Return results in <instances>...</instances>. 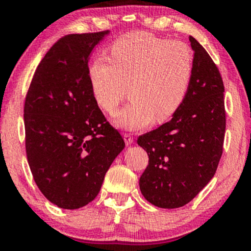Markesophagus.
I'll return each instance as SVG.
<instances>
[{
    "mask_svg": "<svg viewBox=\"0 0 251 251\" xmlns=\"http://www.w3.org/2000/svg\"><path fill=\"white\" fill-rule=\"evenodd\" d=\"M124 140H125L126 145H131V144L133 143V137L129 133H125L124 134Z\"/></svg>",
    "mask_w": 251,
    "mask_h": 251,
    "instance_id": "34e87169",
    "label": "esophagus"
}]
</instances>
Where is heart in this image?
Masks as SVG:
<instances>
[{
	"mask_svg": "<svg viewBox=\"0 0 251 251\" xmlns=\"http://www.w3.org/2000/svg\"><path fill=\"white\" fill-rule=\"evenodd\" d=\"M194 50L186 42L149 33H132L112 43L109 59L96 57L87 75L94 101L113 114L129 91L131 101L114 117L118 127L140 129L168 122L191 87Z\"/></svg>",
	"mask_w": 251,
	"mask_h": 251,
	"instance_id": "heart-1",
	"label": "heart"
}]
</instances>
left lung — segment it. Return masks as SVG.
<instances>
[{"mask_svg": "<svg viewBox=\"0 0 251 251\" xmlns=\"http://www.w3.org/2000/svg\"><path fill=\"white\" fill-rule=\"evenodd\" d=\"M191 87L170 122L138 138L149 165L139 179L145 200L175 209L191 201L211 180L223 153L224 85L217 66L195 37Z\"/></svg>", "mask_w": 251, "mask_h": 251, "instance_id": "1", "label": "left lung"}]
</instances>
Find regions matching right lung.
Listing matches in <instances>:
<instances>
[{"label": "right lung", "mask_w": 251, "mask_h": 251, "mask_svg": "<svg viewBox=\"0 0 251 251\" xmlns=\"http://www.w3.org/2000/svg\"><path fill=\"white\" fill-rule=\"evenodd\" d=\"M70 34L37 66L25 101V152L37 188L62 209L87 205L125 148L94 101L87 70L92 50L107 35Z\"/></svg>", "instance_id": "right-lung-1"}]
</instances>
